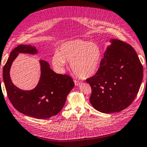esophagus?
I'll use <instances>...</instances> for the list:
<instances>
[{
    "label": "esophagus",
    "mask_w": 147,
    "mask_h": 147,
    "mask_svg": "<svg viewBox=\"0 0 147 147\" xmlns=\"http://www.w3.org/2000/svg\"><path fill=\"white\" fill-rule=\"evenodd\" d=\"M74 84H75V85H76V86H79V85L81 83L80 81H77V80H74Z\"/></svg>",
    "instance_id": "1"
}]
</instances>
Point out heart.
Returning a JSON list of instances; mask_svg holds the SVG:
<instances>
[{
	"label": "heart",
	"mask_w": 147,
	"mask_h": 147,
	"mask_svg": "<svg viewBox=\"0 0 147 147\" xmlns=\"http://www.w3.org/2000/svg\"><path fill=\"white\" fill-rule=\"evenodd\" d=\"M102 51L97 44L78 39L61 44L53 57V66L63 69L66 61L71 63L74 74L81 78H90L96 73L102 59Z\"/></svg>",
	"instance_id": "b5f03b06"
}]
</instances>
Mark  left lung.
I'll return each instance as SVG.
<instances>
[{
  "label": "left lung",
  "instance_id": "left-lung-1",
  "mask_svg": "<svg viewBox=\"0 0 147 147\" xmlns=\"http://www.w3.org/2000/svg\"><path fill=\"white\" fill-rule=\"evenodd\" d=\"M94 76L86 80L91 88L90 103L104 113L128 107L137 95L143 80V66L129 44L111 39Z\"/></svg>",
  "mask_w": 147,
  "mask_h": 147
}]
</instances>
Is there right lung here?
<instances>
[{"label": "right lung", "mask_w": 147, "mask_h": 147, "mask_svg": "<svg viewBox=\"0 0 147 147\" xmlns=\"http://www.w3.org/2000/svg\"><path fill=\"white\" fill-rule=\"evenodd\" d=\"M35 46L20 44L13 49L3 68V80L10 101L20 113L37 119L49 118L62 110L66 98L74 83L66 74L54 73L46 61L40 60V78L37 86L32 90L19 89L9 76L13 61L19 53L36 54Z\"/></svg>", "instance_id": "right-lung-1"}]
</instances>
